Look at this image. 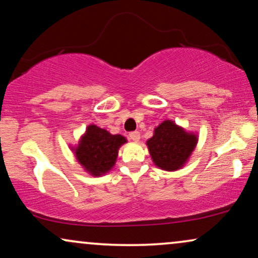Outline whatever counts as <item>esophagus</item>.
Instances as JSON below:
<instances>
[{
    "mask_svg": "<svg viewBox=\"0 0 258 258\" xmlns=\"http://www.w3.org/2000/svg\"><path fill=\"white\" fill-rule=\"evenodd\" d=\"M130 139L133 140V142H138V140L140 139V133L138 131H133L128 135Z\"/></svg>",
    "mask_w": 258,
    "mask_h": 258,
    "instance_id": "esophagus-1",
    "label": "esophagus"
}]
</instances>
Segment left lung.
Instances as JSON below:
<instances>
[{
  "instance_id": "8db88e82",
  "label": "left lung",
  "mask_w": 258,
  "mask_h": 258,
  "mask_svg": "<svg viewBox=\"0 0 258 258\" xmlns=\"http://www.w3.org/2000/svg\"><path fill=\"white\" fill-rule=\"evenodd\" d=\"M197 136L187 133L171 120H165L147 140L153 163L165 171H176L184 166L197 144Z\"/></svg>"
}]
</instances>
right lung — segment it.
<instances>
[{
  "instance_id": "add662e5",
  "label": "right lung",
  "mask_w": 258,
  "mask_h": 258,
  "mask_svg": "<svg viewBox=\"0 0 258 258\" xmlns=\"http://www.w3.org/2000/svg\"><path fill=\"white\" fill-rule=\"evenodd\" d=\"M125 143V137L111 135L104 128L89 125L78 147L74 149L75 156L92 176H101L112 169L119 147Z\"/></svg>"
}]
</instances>
